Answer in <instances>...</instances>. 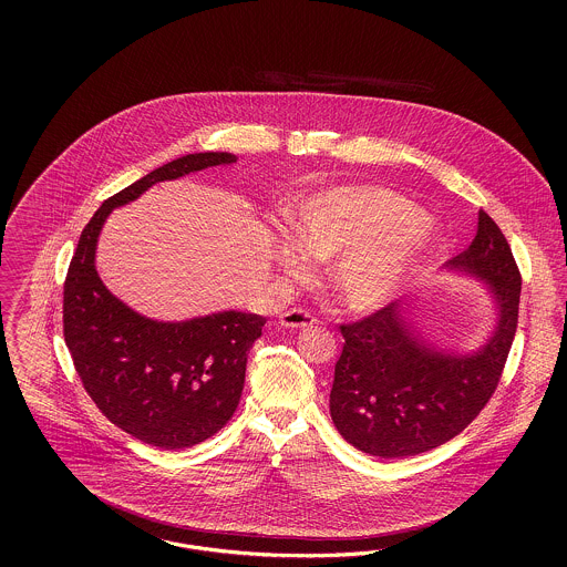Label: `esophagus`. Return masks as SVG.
Instances as JSON below:
<instances>
[{
	"mask_svg": "<svg viewBox=\"0 0 567 567\" xmlns=\"http://www.w3.org/2000/svg\"><path fill=\"white\" fill-rule=\"evenodd\" d=\"M280 324H282L285 329H306V327H315L317 319H315L312 315H308L306 310L293 308V310H287V312L280 317Z\"/></svg>",
	"mask_w": 567,
	"mask_h": 567,
	"instance_id": "1",
	"label": "esophagus"
}]
</instances>
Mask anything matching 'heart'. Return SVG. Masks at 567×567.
Listing matches in <instances>:
<instances>
[{
    "instance_id": "b5f03b06",
    "label": "heart",
    "mask_w": 567,
    "mask_h": 567,
    "mask_svg": "<svg viewBox=\"0 0 567 567\" xmlns=\"http://www.w3.org/2000/svg\"><path fill=\"white\" fill-rule=\"evenodd\" d=\"M280 231L276 261L289 276L310 270V255L331 259L329 282L352 312H374L404 293L430 246L423 210L395 190L336 185L303 195Z\"/></svg>"
}]
</instances>
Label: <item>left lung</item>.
I'll list each match as a JSON object with an SVG mask.
<instances>
[{
  "label": "left lung",
  "instance_id": "8db88e82",
  "mask_svg": "<svg viewBox=\"0 0 567 567\" xmlns=\"http://www.w3.org/2000/svg\"><path fill=\"white\" fill-rule=\"evenodd\" d=\"M446 268L483 282L495 308L476 351L430 342L414 299L342 324L344 349L329 395L331 421L354 449L382 458L427 453L463 432L493 395L518 323L520 274L502 229L478 213L476 238Z\"/></svg>",
  "mask_w": 567,
  "mask_h": 567
}]
</instances>
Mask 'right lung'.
Instances as JSON below:
<instances>
[{"label":"right lung","instance_id":"right-lung-1","mask_svg":"<svg viewBox=\"0 0 567 567\" xmlns=\"http://www.w3.org/2000/svg\"><path fill=\"white\" fill-rule=\"evenodd\" d=\"M236 162L231 153H193L109 197L82 229L63 285V336L86 393L110 423L165 451L195 446L234 416L248 351L266 319L238 310L148 319L102 282L97 240L110 213L153 185Z\"/></svg>","mask_w":567,"mask_h":567}]
</instances>
